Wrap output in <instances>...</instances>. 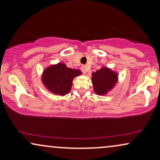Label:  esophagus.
Wrapping results in <instances>:
<instances>
[{
    "label": "esophagus",
    "mask_w": 160,
    "mask_h": 160,
    "mask_svg": "<svg viewBox=\"0 0 160 160\" xmlns=\"http://www.w3.org/2000/svg\"><path fill=\"white\" fill-rule=\"evenodd\" d=\"M81 70H82V71L84 73H86L88 71V68H87V67L86 66V65H82V66L81 67Z\"/></svg>",
    "instance_id": "esophagus-1"
}]
</instances>
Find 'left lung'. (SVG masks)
Masks as SVG:
<instances>
[{
  "mask_svg": "<svg viewBox=\"0 0 160 160\" xmlns=\"http://www.w3.org/2000/svg\"><path fill=\"white\" fill-rule=\"evenodd\" d=\"M92 82L95 92L98 95H105L117 83V75L110 69L102 68L92 73Z\"/></svg>",
  "mask_w": 160,
  "mask_h": 160,
  "instance_id": "left-lung-1",
  "label": "left lung"
}]
</instances>
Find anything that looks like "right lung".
Masks as SVG:
<instances>
[{
	"mask_svg": "<svg viewBox=\"0 0 160 160\" xmlns=\"http://www.w3.org/2000/svg\"><path fill=\"white\" fill-rule=\"evenodd\" d=\"M82 73L80 71L67 68L58 63L46 69L43 74V82L48 89L59 95H65L71 91L73 78Z\"/></svg>",
	"mask_w": 160,
	"mask_h": 160,
	"instance_id": "right-lung-1",
	"label": "right lung"
}]
</instances>
